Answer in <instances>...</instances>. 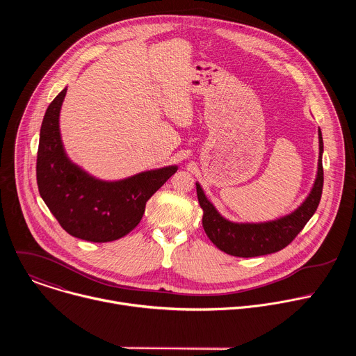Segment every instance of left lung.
Here are the masks:
<instances>
[{
    "instance_id": "obj_1",
    "label": "left lung",
    "mask_w": 356,
    "mask_h": 356,
    "mask_svg": "<svg viewBox=\"0 0 356 356\" xmlns=\"http://www.w3.org/2000/svg\"><path fill=\"white\" fill-rule=\"evenodd\" d=\"M318 142H320V156H318V170L314 186L302 201V204L294 210L291 214L282 218L268 221V222H232L225 220L216 207L209 201L201 186L195 183L197 197L200 207L204 211L202 214V227L210 241L222 252L232 257L239 258H253L269 255V253L282 250L286 248L309 222V220L316 213L324 183L323 172V136L318 129Z\"/></svg>"
}]
</instances>
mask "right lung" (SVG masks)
<instances>
[{
    "mask_svg": "<svg viewBox=\"0 0 356 356\" xmlns=\"http://www.w3.org/2000/svg\"><path fill=\"white\" fill-rule=\"evenodd\" d=\"M67 88L49 104L39 136L36 181L44 204L72 236L111 242L142 220L146 201L177 172V166L147 170L118 181L98 180L66 155L59 115Z\"/></svg>",
    "mask_w": 356,
    "mask_h": 356,
    "instance_id": "obj_1",
    "label": "right lung"
}]
</instances>
